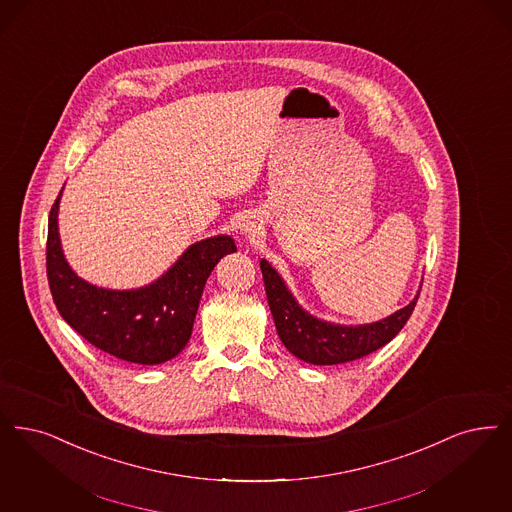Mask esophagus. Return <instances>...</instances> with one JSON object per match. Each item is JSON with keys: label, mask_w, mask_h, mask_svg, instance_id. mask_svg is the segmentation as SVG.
Listing matches in <instances>:
<instances>
[{"label": "esophagus", "mask_w": 512, "mask_h": 512, "mask_svg": "<svg viewBox=\"0 0 512 512\" xmlns=\"http://www.w3.org/2000/svg\"><path fill=\"white\" fill-rule=\"evenodd\" d=\"M240 230H242V234H246V236H253V232H255L257 228H255V225H253L251 221H247V223L240 226Z\"/></svg>", "instance_id": "1"}]
</instances>
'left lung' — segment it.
I'll return each mask as SVG.
<instances>
[{"label":"left lung","instance_id":"left-lung-1","mask_svg":"<svg viewBox=\"0 0 512 512\" xmlns=\"http://www.w3.org/2000/svg\"><path fill=\"white\" fill-rule=\"evenodd\" d=\"M261 272L265 280L268 307L280 341L295 358L314 366L345 364L385 347L406 326L419 299L417 289L409 305L392 312L387 318L354 326L335 324L310 314L295 299L280 272L266 259H261Z\"/></svg>","mask_w":512,"mask_h":512}]
</instances>
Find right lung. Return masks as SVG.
I'll list each match as a JSON object with an SVG mask.
<instances>
[{"mask_svg": "<svg viewBox=\"0 0 512 512\" xmlns=\"http://www.w3.org/2000/svg\"><path fill=\"white\" fill-rule=\"evenodd\" d=\"M62 190L49 215L47 278L64 322L93 347L123 362L158 366L173 360L190 341L211 270L236 251L234 240L217 234L186 247L160 278L146 286H95L80 278L64 257L59 234Z\"/></svg>", "mask_w": 512, "mask_h": 512, "instance_id": "obj_1", "label": "right lung"}]
</instances>
